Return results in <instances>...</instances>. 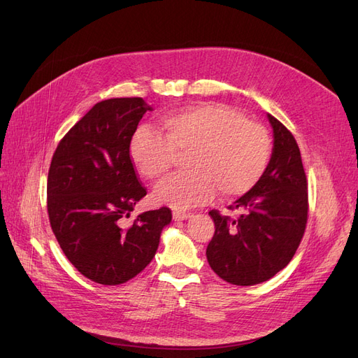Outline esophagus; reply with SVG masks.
Masks as SVG:
<instances>
[{"instance_id": "obj_1", "label": "esophagus", "mask_w": 358, "mask_h": 358, "mask_svg": "<svg viewBox=\"0 0 358 358\" xmlns=\"http://www.w3.org/2000/svg\"><path fill=\"white\" fill-rule=\"evenodd\" d=\"M192 217V213H183V211H173L175 220H187Z\"/></svg>"}]
</instances>
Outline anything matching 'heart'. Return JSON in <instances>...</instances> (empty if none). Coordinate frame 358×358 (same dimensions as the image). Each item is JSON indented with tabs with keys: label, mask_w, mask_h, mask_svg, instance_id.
<instances>
[{
	"label": "heart",
	"mask_w": 358,
	"mask_h": 358,
	"mask_svg": "<svg viewBox=\"0 0 358 358\" xmlns=\"http://www.w3.org/2000/svg\"><path fill=\"white\" fill-rule=\"evenodd\" d=\"M163 136L139 129L129 147L134 167L148 180L163 178L185 154L182 175L163 180L154 198L176 210L248 192L262 179L271 155L266 127L224 104H196L169 113L159 122Z\"/></svg>",
	"instance_id": "obj_1"
}]
</instances>
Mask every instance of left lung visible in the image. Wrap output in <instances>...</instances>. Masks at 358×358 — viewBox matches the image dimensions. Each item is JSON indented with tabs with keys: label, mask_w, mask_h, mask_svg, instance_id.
I'll use <instances>...</instances> for the list:
<instances>
[{
	"label": "left lung",
	"mask_w": 358,
	"mask_h": 358,
	"mask_svg": "<svg viewBox=\"0 0 358 358\" xmlns=\"http://www.w3.org/2000/svg\"><path fill=\"white\" fill-rule=\"evenodd\" d=\"M267 117L273 152L262 179L229 206L241 211L239 217L208 213L216 227L206 251L208 264L219 278L239 287L266 282L287 267L307 224V178L298 144L276 117Z\"/></svg>",
	"instance_id": "1"
}]
</instances>
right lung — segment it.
I'll use <instances>...</instances> for the list:
<instances>
[{"label":"right lung","mask_w":358,"mask_h":358,"mask_svg":"<svg viewBox=\"0 0 358 358\" xmlns=\"http://www.w3.org/2000/svg\"><path fill=\"white\" fill-rule=\"evenodd\" d=\"M148 110L139 96L96 103L63 136L51 160L47 208L52 232L69 262L101 285H120L141 273L171 220L170 208L162 207L124 226L147 195L129 147Z\"/></svg>","instance_id":"right-lung-1"}]
</instances>
